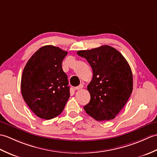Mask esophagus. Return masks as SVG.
Masks as SVG:
<instances>
[{
  "instance_id": "esophagus-1",
  "label": "esophagus",
  "mask_w": 157,
  "mask_h": 157,
  "mask_svg": "<svg viewBox=\"0 0 157 157\" xmlns=\"http://www.w3.org/2000/svg\"><path fill=\"white\" fill-rule=\"evenodd\" d=\"M83 87H84V86H83V84H79L78 86H77V87L75 88V90H80L82 89Z\"/></svg>"
}]
</instances>
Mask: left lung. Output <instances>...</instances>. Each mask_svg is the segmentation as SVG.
I'll return each instance as SVG.
<instances>
[{"label":"left lung","instance_id":"obj_1","mask_svg":"<svg viewBox=\"0 0 157 157\" xmlns=\"http://www.w3.org/2000/svg\"><path fill=\"white\" fill-rule=\"evenodd\" d=\"M77 53L87 60L93 71L87 87L90 101L84 106L85 111L96 121L113 119L132 92L133 76L128 61L108 45Z\"/></svg>","mask_w":157,"mask_h":157}]
</instances>
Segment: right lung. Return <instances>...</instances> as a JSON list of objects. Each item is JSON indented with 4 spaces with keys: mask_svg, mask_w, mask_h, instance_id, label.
<instances>
[{
    "mask_svg": "<svg viewBox=\"0 0 157 157\" xmlns=\"http://www.w3.org/2000/svg\"><path fill=\"white\" fill-rule=\"evenodd\" d=\"M67 52L52 45L39 48L23 69L21 90L28 106L38 117L51 119L62 113L70 96L62 61Z\"/></svg>",
    "mask_w": 157,
    "mask_h": 157,
    "instance_id": "1",
    "label": "right lung"
}]
</instances>
